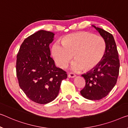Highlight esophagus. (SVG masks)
Here are the masks:
<instances>
[{"mask_svg":"<svg viewBox=\"0 0 128 128\" xmlns=\"http://www.w3.org/2000/svg\"><path fill=\"white\" fill-rule=\"evenodd\" d=\"M68 76L69 78H74L76 77V75H75L74 74H73V73H70V74H68Z\"/></svg>","mask_w":128,"mask_h":128,"instance_id":"1","label":"esophagus"}]
</instances>
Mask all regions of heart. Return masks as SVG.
<instances>
[{"label":"heart","mask_w":128,"mask_h":128,"mask_svg":"<svg viewBox=\"0 0 128 128\" xmlns=\"http://www.w3.org/2000/svg\"><path fill=\"white\" fill-rule=\"evenodd\" d=\"M106 50V42L102 36L81 32L66 36L62 43L56 42L52 46V54L57 66L62 68L74 56L71 70L78 72L96 68L102 60Z\"/></svg>","instance_id":"obj_1"}]
</instances>
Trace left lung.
I'll return each mask as SVG.
<instances>
[{"label": "left lung", "instance_id": "left-lung-1", "mask_svg": "<svg viewBox=\"0 0 128 128\" xmlns=\"http://www.w3.org/2000/svg\"><path fill=\"white\" fill-rule=\"evenodd\" d=\"M104 38L106 44L105 56L96 68L82 76L86 86L80 91L82 96L90 100H99L108 94L117 82L119 74L120 60L114 38L102 28L92 26Z\"/></svg>", "mask_w": 128, "mask_h": 128}]
</instances>
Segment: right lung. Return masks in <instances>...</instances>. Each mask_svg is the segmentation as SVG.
<instances>
[{
    "label": "right lung",
    "instance_id": "1",
    "mask_svg": "<svg viewBox=\"0 0 128 128\" xmlns=\"http://www.w3.org/2000/svg\"><path fill=\"white\" fill-rule=\"evenodd\" d=\"M53 32L40 30L24 40L17 54L16 76L20 88L32 101L40 104L58 96L66 72L56 67L50 58Z\"/></svg>",
    "mask_w": 128,
    "mask_h": 128
}]
</instances>
